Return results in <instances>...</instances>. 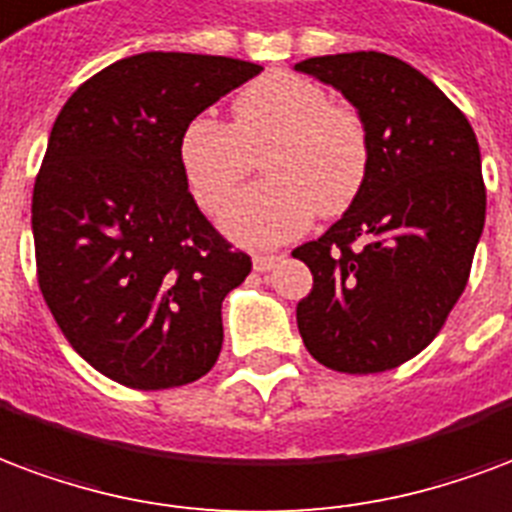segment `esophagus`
<instances>
[{"mask_svg":"<svg viewBox=\"0 0 512 512\" xmlns=\"http://www.w3.org/2000/svg\"><path fill=\"white\" fill-rule=\"evenodd\" d=\"M276 260H279L276 255H255L252 257V266H255L257 274H266V271L276 266Z\"/></svg>","mask_w":512,"mask_h":512,"instance_id":"esophagus-1","label":"esophagus"}]
</instances>
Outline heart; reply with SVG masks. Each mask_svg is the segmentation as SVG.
Masks as SVG:
<instances>
[{"label":"heart","instance_id":"1","mask_svg":"<svg viewBox=\"0 0 512 512\" xmlns=\"http://www.w3.org/2000/svg\"><path fill=\"white\" fill-rule=\"evenodd\" d=\"M260 160L268 181L230 200L219 217L246 246H276L298 236L314 208L342 214L369 173V135L350 105L331 102L320 83L295 73H266L233 100V124L200 113L184 124L179 162L192 198L217 211Z\"/></svg>","mask_w":512,"mask_h":512}]
</instances>
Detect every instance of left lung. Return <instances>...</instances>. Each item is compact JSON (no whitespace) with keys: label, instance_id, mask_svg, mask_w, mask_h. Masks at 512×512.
I'll list each match as a JSON object with an SVG mask.
<instances>
[{"label":"left lung","instance_id":"obj_1","mask_svg":"<svg viewBox=\"0 0 512 512\" xmlns=\"http://www.w3.org/2000/svg\"><path fill=\"white\" fill-rule=\"evenodd\" d=\"M295 70L342 92L369 135L358 198L317 241L293 249L314 276L298 331L333 372H388L437 336L467 287L486 222L478 138L396 56H312Z\"/></svg>","mask_w":512,"mask_h":512}]
</instances>
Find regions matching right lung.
Listing matches in <instances>:
<instances>
[{
	"label": "right lung",
	"instance_id": "right-lung-1",
	"mask_svg": "<svg viewBox=\"0 0 512 512\" xmlns=\"http://www.w3.org/2000/svg\"><path fill=\"white\" fill-rule=\"evenodd\" d=\"M260 64L146 51L64 102L32 195L37 279L83 361L162 391L200 380L222 350V301L252 271L189 195L184 124Z\"/></svg>",
	"mask_w": 512,
	"mask_h": 512
}]
</instances>
